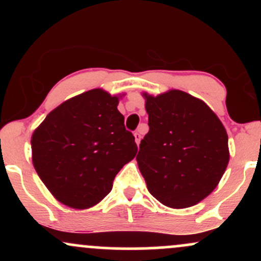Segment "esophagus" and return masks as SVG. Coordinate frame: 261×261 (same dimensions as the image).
<instances>
[{
	"label": "esophagus",
	"instance_id": "obj_1",
	"mask_svg": "<svg viewBox=\"0 0 261 261\" xmlns=\"http://www.w3.org/2000/svg\"><path fill=\"white\" fill-rule=\"evenodd\" d=\"M134 136H135V141H136L137 146H139L140 145V141H141V139H142V136H141V131L140 130L136 131V133L134 134Z\"/></svg>",
	"mask_w": 261,
	"mask_h": 261
}]
</instances>
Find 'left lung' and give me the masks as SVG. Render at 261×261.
I'll return each instance as SVG.
<instances>
[{"mask_svg":"<svg viewBox=\"0 0 261 261\" xmlns=\"http://www.w3.org/2000/svg\"><path fill=\"white\" fill-rule=\"evenodd\" d=\"M142 95L149 131L136 161L148 191L168 207L196 205L228 166L226 128L205 101L179 89Z\"/></svg>","mask_w":261,"mask_h":261,"instance_id":"8db88e82","label":"left lung"}]
</instances>
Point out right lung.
<instances>
[{
  "mask_svg": "<svg viewBox=\"0 0 261 261\" xmlns=\"http://www.w3.org/2000/svg\"><path fill=\"white\" fill-rule=\"evenodd\" d=\"M120 97L95 88L70 98L32 135L39 178L68 207L85 210L100 202L119 170L137 153L134 135L118 110Z\"/></svg>",
  "mask_w": 261,
  "mask_h": 261,
  "instance_id": "add662e5",
  "label": "right lung"
}]
</instances>
